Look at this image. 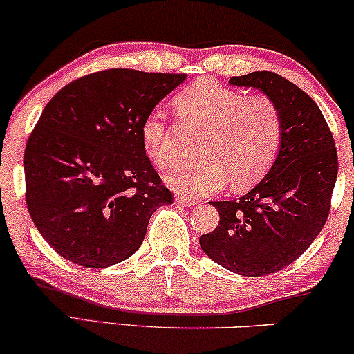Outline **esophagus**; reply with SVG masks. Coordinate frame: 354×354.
I'll list each match as a JSON object with an SVG mask.
<instances>
[{
    "mask_svg": "<svg viewBox=\"0 0 354 354\" xmlns=\"http://www.w3.org/2000/svg\"><path fill=\"white\" fill-rule=\"evenodd\" d=\"M176 201L180 206H185V207H190V206H195L196 205V201L192 200V198H188L187 195H177L176 196Z\"/></svg>",
    "mask_w": 354,
    "mask_h": 354,
    "instance_id": "34e87169",
    "label": "esophagus"
}]
</instances>
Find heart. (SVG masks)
Listing matches in <instances>:
<instances>
[{
  "label": "heart",
  "instance_id": "b5f03b06",
  "mask_svg": "<svg viewBox=\"0 0 354 354\" xmlns=\"http://www.w3.org/2000/svg\"><path fill=\"white\" fill-rule=\"evenodd\" d=\"M182 119L206 129L198 164H183L167 174V183L188 196H206L227 183L246 190L263 178L282 143V118L266 95L246 96L212 80H196L176 98ZM140 138L145 151L159 166L177 154L171 129L161 111L142 120Z\"/></svg>",
  "mask_w": 354,
  "mask_h": 354
}]
</instances>
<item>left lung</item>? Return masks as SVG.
<instances>
[{"instance_id": "8db88e82", "label": "left lung", "mask_w": 354, "mask_h": 354, "mask_svg": "<svg viewBox=\"0 0 354 354\" xmlns=\"http://www.w3.org/2000/svg\"><path fill=\"white\" fill-rule=\"evenodd\" d=\"M230 85L263 91L282 118V143L266 177L239 200L209 201L219 225L200 236L206 256L246 277L292 264L326 224L338 172L332 132L321 109L292 82L261 71Z\"/></svg>"}]
</instances>
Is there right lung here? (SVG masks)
<instances>
[{"mask_svg":"<svg viewBox=\"0 0 354 354\" xmlns=\"http://www.w3.org/2000/svg\"><path fill=\"white\" fill-rule=\"evenodd\" d=\"M187 74L108 69L50 100L24 154L26 200L48 245L71 263L109 268L130 258L149 217L172 205L140 125Z\"/></svg>","mask_w":354,"mask_h":354,"instance_id":"right-lung-1","label":"right lung"}]
</instances>
